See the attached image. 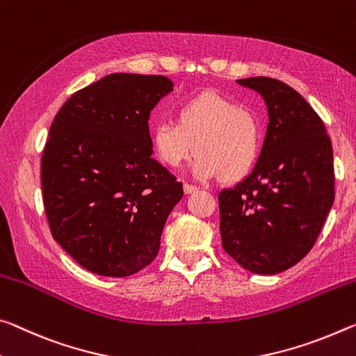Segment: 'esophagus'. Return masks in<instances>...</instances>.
<instances>
[{
	"instance_id": "34e87169",
	"label": "esophagus",
	"mask_w": 356,
	"mask_h": 356,
	"mask_svg": "<svg viewBox=\"0 0 356 356\" xmlns=\"http://www.w3.org/2000/svg\"><path fill=\"white\" fill-rule=\"evenodd\" d=\"M198 190V187H195V185H190V184H184V191L185 193H193V191Z\"/></svg>"
}]
</instances>
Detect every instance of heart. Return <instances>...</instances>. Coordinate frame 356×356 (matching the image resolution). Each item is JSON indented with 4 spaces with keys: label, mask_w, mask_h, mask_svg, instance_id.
<instances>
[{
    "label": "heart",
    "mask_w": 356,
    "mask_h": 356,
    "mask_svg": "<svg viewBox=\"0 0 356 356\" xmlns=\"http://www.w3.org/2000/svg\"><path fill=\"white\" fill-rule=\"evenodd\" d=\"M152 149L163 165L177 168L200 152L191 171L198 179L244 177L261 150L257 115L234 101L206 92L177 111V122L161 120L152 128Z\"/></svg>",
    "instance_id": "1"
}]
</instances>
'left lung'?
Masks as SVG:
<instances>
[{
    "label": "left lung",
    "instance_id": "1",
    "mask_svg": "<svg viewBox=\"0 0 356 356\" xmlns=\"http://www.w3.org/2000/svg\"><path fill=\"white\" fill-rule=\"evenodd\" d=\"M261 95L269 123L253 171L218 193L223 250L253 274H277L307 255L334 201L332 145L295 88L270 77L239 79Z\"/></svg>",
    "mask_w": 356,
    "mask_h": 356
}]
</instances>
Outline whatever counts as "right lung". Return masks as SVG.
<instances>
[{
	"instance_id": "add662e5",
	"label": "right lung",
	"mask_w": 356,
	"mask_h": 356,
	"mask_svg": "<svg viewBox=\"0 0 356 356\" xmlns=\"http://www.w3.org/2000/svg\"><path fill=\"white\" fill-rule=\"evenodd\" d=\"M172 82L115 72L56 112L41 158L50 233L90 273L127 277L160 250L182 184L152 158L149 115Z\"/></svg>"
}]
</instances>
